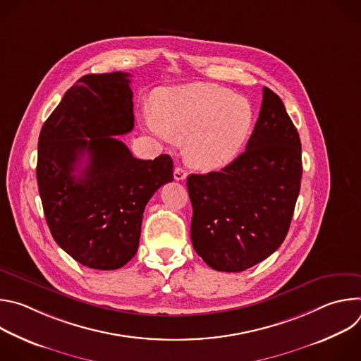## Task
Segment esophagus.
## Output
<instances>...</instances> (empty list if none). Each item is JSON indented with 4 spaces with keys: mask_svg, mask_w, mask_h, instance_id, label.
<instances>
[{
    "mask_svg": "<svg viewBox=\"0 0 361 361\" xmlns=\"http://www.w3.org/2000/svg\"><path fill=\"white\" fill-rule=\"evenodd\" d=\"M185 178H187V171L184 169H181V167H176L174 169V180L183 181Z\"/></svg>",
    "mask_w": 361,
    "mask_h": 361,
    "instance_id": "1",
    "label": "esophagus"
}]
</instances>
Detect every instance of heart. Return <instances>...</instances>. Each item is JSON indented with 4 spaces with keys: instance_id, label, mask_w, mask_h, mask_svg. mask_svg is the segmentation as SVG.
<instances>
[{
    "instance_id": "heart-1",
    "label": "heart",
    "mask_w": 361,
    "mask_h": 361,
    "mask_svg": "<svg viewBox=\"0 0 361 361\" xmlns=\"http://www.w3.org/2000/svg\"><path fill=\"white\" fill-rule=\"evenodd\" d=\"M152 104L154 110L141 114L144 128L164 142L185 140L187 161L202 171L233 163L255 121L245 97L209 82L161 88L154 94Z\"/></svg>"
}]
</instances>
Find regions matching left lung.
<instances>
[{"instance_id": "obj_1", "label": "left lung", "mask_w": 361, "mask_h": 361, "mask_svg": "<svg viewBox=\"0 0 361 361\" xmlns=\"http://www.w3.org/2000/svg\"><path fill=\"white\" fill-rule=\"evenodd\" d=\"M301 174L300 135L281 98L264 87L245 151L221 171L187 178L195 252L227 273L266 260L288 233Z\"/></svg>"}]
</instances>
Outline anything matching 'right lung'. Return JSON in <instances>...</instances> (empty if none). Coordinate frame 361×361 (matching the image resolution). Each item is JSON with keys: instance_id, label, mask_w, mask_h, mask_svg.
Returning <instances> with one entry per match:
<instances>
[{"instance_id": "1", "label": "right lung", "mask_w": 361, "mask_h": 361, "mask_svg": "<svg viewBox=\"0 0 361 361\" xmlns=\"http://www.w3.org/2000/svg\"><path fill=\"white\" fill-rule=\"evenodd\" d=\"M130 74H88L63 97L38 138L37 183L47 224L75 262L117 270L137 252L142 213L173 160L133 157L116 135L134 128Z\"/></svg>"}]
</instances>
